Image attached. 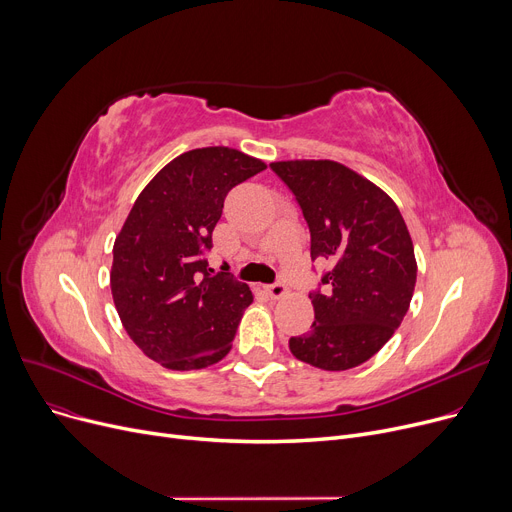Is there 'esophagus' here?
Instances as JSON below:
<instances>
[{"label":"esophagus","mask_w":512,"mask_h":512,"mask_svg":"<svg viewBox=\"0 0 512 512\" xmlns=\"http://www.w3.org/2000/svg\"><path fill=\"white\" fill-rule=\"evenodd\" d=\"M266 291L270 297H283L287 293V285L283 281H275L273 285L266 287Z\"/></svg>","instance_id":"obj_1"}]
</instances>
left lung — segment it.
I'll return each instance as SVG.
<instances>
[{"label":"left lung","instance_id":"8db88e82","mask_svg":"<svg viewBox=\"0 0 512 512\" xmlns=\"http://www.w3.org/2000/svg\"><path fill=\"white\" fill-rule=\"evenodd\" d=\"M310 229V256L328 262L310 291L314 322L291 353L320 370H349L401 326L417 279L413 242L397 204L335 161L270 163Z\"/></svg>","mask_w":512,"mask_h":512}]
</instances>
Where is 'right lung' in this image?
<instances>
[{"label":"right lung","mask_w":512,"mask_h":512,"mask_svg":"<svg viewBox=\"0 0 512 512\" xmlns=\"http://www.w3.org/2000/svg\"><path fill=\"white\" fill-rule=\"evenodd\" d=\"M266 165L227 146L188 150L136 198L113 246L111 293L130 339L169 370L223 359L254 293L208 268L231 188Z\"/></svg>","instance_id":"1"}]
</instances>
